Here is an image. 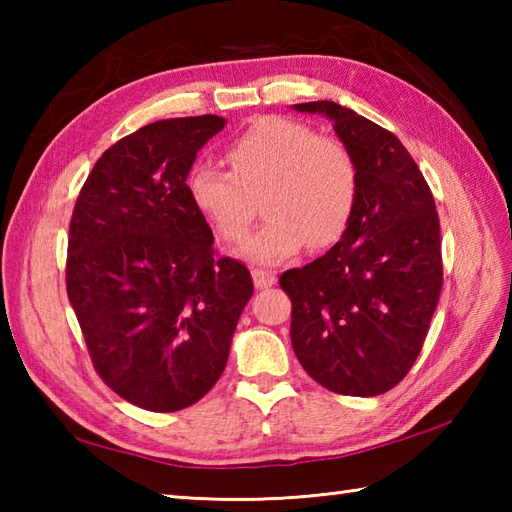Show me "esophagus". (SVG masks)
Instances as JSON below:
<instances>
[{"label":"esophagus","mask_w":512,"mask_h":512,"mask_svg":"<svg viewBox=\"0 0 512 512\" xmlns=\"http://www.w3.org/2000/svg\"><path fill=\"white\" fill-rule=\"evenodd\" d=\"M253 281H255V288H257V290H264V288H270V286H275V281H277V275L273 273V270L255 268V270H253Z\"/></svg>","instance_id":"1"}]
</instances>
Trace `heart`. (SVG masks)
<instances>
[{
  "instance_id": "1",
  "label": "heart",
  "mask_w": 512,
  "mask_h": 512,
  "mask_svg": "<svg viewBox=\"0 0 512 512\" xmlns=\"http://www.w3.org/2000/svg\"><path fill=\"white\" fill-rule=\"evenodd\" d=\"M231 171L200 162L187 176V193L215 235L237 244L246 237L264 198L268 222L248 237L242 255L279 264L308 244L339 242L358 202V162L341 138L306 123L262 116L226 147Z\"/></svg>"
}]
</instances>
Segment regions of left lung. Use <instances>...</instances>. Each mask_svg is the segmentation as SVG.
Segmentation results:
<instances>
[{
	"label": "left lung",
	"instance_id": "obj_1",
	"mask_svg": "<svg viewBox=\"0 0 512 512\" xmlns=\"http://www.w3.org/2000/svg\"><path fill=\"white\" fill-rule=\"evenodd\" d=\"M323 114L358 162V202L323 257L286 270L290 341L301 367L343 396H378L407 376L442 288L440 220L427 180L400 140L334 101Z\"/></svg>",
	"mask_w": 512,
	"mask_h": 512
}]
</instances>
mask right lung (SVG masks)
Segmentation results:
<instances>
[{"label": "right lung", "mask_w": 512, "mask_h": 512, "mask_svg": "<svg viewBox=\"0 0 512 512\" xmlns=\"http://www.w3.org/2000/svg\"><path fill=\"white\" fill-rule=\"evenodd\" d=\"M204 114L136 129L96 160L76 198L65 288L96 374L118 396L171 413L220 380L248 268L217 257L187 176L224 127Z\"/></svg>", "instance_id": "right-lung-1"}]
</instances>
